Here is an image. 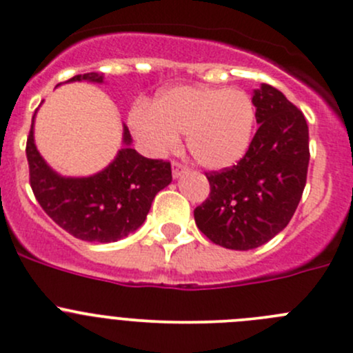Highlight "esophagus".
I'll list each match as a JSON object with an SVG mask.
<instances>
[{
  "instance_id": "esophagus-1",
  "label": "esophagus",
  "mask_w": 353,
  "mask_h": 353,
  "mask_svg": "<svg viewBox=\"0 0 353 353\" xmlns=\"http://www.w3.org/2000/svg\"><path fill=\"white\" fill-rule=\"evenodd\" d=\"M186 172H188V167L179 164V162H172V177L174 179H177V177H181L183 174H186Z\"/></svg>"
}]
</instances>
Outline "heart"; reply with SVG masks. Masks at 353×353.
I'll return each mask as SVG.
<instances>
[{
  "instance_id": "1",
  "label": "heart",
  "mask_w": 353,
  "mask_h": 353,
  "mask_svg": "<svg viewBox=\"0 0 353 353\" xmlns=\"http://www.w3.org/2000/svg\"><path fill=\"white\" fill-rule=\"evenodd\" d=\"M133 135L152 154L164 155L186 135L188 150L199 165L228 169L247 154L255 128V106L240 89L177 86L162 92L152 108L128 114Z\"/></svg>"
}]
</instances>
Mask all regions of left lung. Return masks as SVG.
I'll return each instance as SVG.
<instances>
[{
  "instance_id": "1",
  "label": "left lung",
  "mask_w": 353,
  "mask_h": 353,
  "mask_svg": "<svg viewBox=\"0 0 353 353\" xmlns=\"http://www.w3.org/2000/svg\"><path fill=\"white\" fill-rule=\"evenodd\" d=\"M259 130L242 161L206 174L210 198L194 210L198 228L220 247L252 250L288 226L306 186L310 132L279 89H254Z\"/></svg>"
}]
</instances>
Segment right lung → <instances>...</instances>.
Masks as SVG:
<instances>
[{
	"mask_svg": "<svg viewBox=\"0 0 353 353\" xmlns=\"http://www.w3.org/2000/svg\"><path fill=\"white\" fill-rule=\"evenodd\" d=\"M89 81L101 84L105 76L88 72L68 83ZM27 140L30 186L37 201L61 228L86 242H118L145 221L155 194L172 181L170 164L140 155L132 148V135L123 123V147L99 172L68 177L55 172L35 145L33 127Z\"/></svg>",
	"mask_w": 353,
	"mask_h": 353,
	"instance_id": "right-lung-1",
	"label": "right lung"
}]
</instances>
